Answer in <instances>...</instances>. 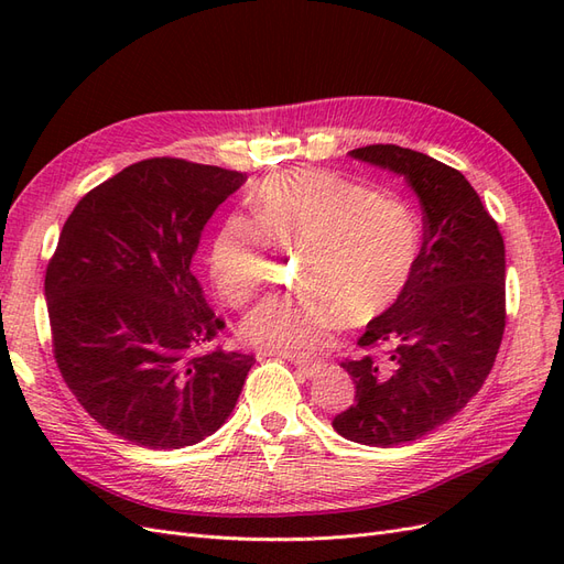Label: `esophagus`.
I'll list each match as a JSON object with an SVG mask.
<instances>
[{
  "label": "esophagus",
  "instance_id": "34e87169",
  "mask_svg": "<svg viewBox=\"0 0 564 564\" xmlns=\"http://www.w3.org/2000/svg\"><path fill=\"white\" fill-rule=\"evenodd\" d=\"M294 367L303 373L305 379H315L317 373L322 371V365L319 362H311V360H294Z\"/></svg>",
  "mask_w": 564,
  "mask_h": 564
}]
</instances>
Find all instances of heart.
Here are the masks:
<instances>
[{
  "label": "heart",
  "instance_id": "heart-1",
  "mask_svg": "<svg viewBox=\"0 0 564 564\" xmlns=\"http://www.w3.org/2000/svg\"><path fill=\"white\" fill-rule=\"evenodd\" d=\"M251 220L232 216L214 235L209 272L218 296L240 308L268 280V249L299 256L294 299L265 301L240 324L245 346L305 357L348 322L362 327L406 292L419 261V226L404 202L367 193L319 169H289L249 195Z\"/></svg>",
  "mask_w": 564,
  "mask_h": 564
}]
</instances>
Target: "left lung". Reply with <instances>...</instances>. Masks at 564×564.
<instances>
[{
  "instance_id": "left-lung-1",
  "label": "left lung",
  "mask_w": 564,
  "mask_h": 564,
  "mask_svg": "<svg viewBox=\"0 0 564 564\" xmlns=\"http://www.w3.org/2000/svg\"><path fill=\"white\" fill-rule=\"evenodd\" d=\"M348 155L402 176L423 209L412 282L357 340L383 352L344 362L355 404L332 421L340 437L386 449L440 429L482 388L506 327V249L497 220L456 169L400 145Z\"/></svg>"
}]
</instances>
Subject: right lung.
Segmentation results:
<instances>
[{
    "instance_id": "1",
    "label": "right lung",
    "mask_w": 564,
    "mask_h": 564,
    "mask_svg": "<svg viewBox=\"0 0 564 564\" xmlns=\"http://www.w3.org/2000/svg\"><path fill=\"white\" fill-rule=\"evenodd\" d=\"M240 172L155 158L84 195L46 268L54 357L106 431L148 449L214 435L240 398L253 355L202 348L224 329L193 275L207 220Z\"/></svg>"
}]
</instances>
